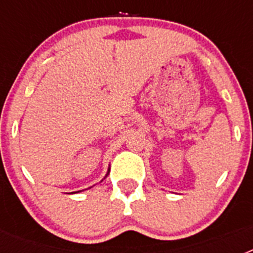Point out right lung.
I'll use <instances>...</instances> for the list:
<instances>
[{
    "label": "right lung",
    "instance_id": "add662e5",
    "mask_svg": "<svg viewBox=\"0 0 253 253\" xmlns=\"http://www.w3.org/2000/svg\"><path fill=\"white\" fill-rule=\"evenodd\" d=\"M109 172H110V169H107V173H106V176H105L104 178H106V177H107V175H109ZM101 181H102V180H101ZM80 191H82V190H80ZM80 191H76V193H80ZM72 194H73V193H72Z\"/></svg>",
    "mask_w": 253,
    "mask_h": 253
}]
</instances>
